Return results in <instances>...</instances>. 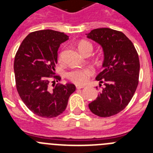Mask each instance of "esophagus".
I'll return each instance as SVG.
<instances>
[{"mask_svg":"<svg viewBox=\"0 0 153 153\" xmlns=\"http://www.w3.org/2000/svg\"><path fill=\"white\" fill-rule=\"evenodd\" d=\"M83 87H84L83 86H80V85H76V88L78 89V90H79V89L83 88Z\"/></svg>","mask_w":153,"mask_h":153,"instance_id":"esophagus-1","label":"esophagus"}]
</instances>
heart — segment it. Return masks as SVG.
Instances as JSON below:
<instances>
[{"label": "heart", "mask_w": 153, "mask_h": 153, "mask_svg": "<svg viewBox=\"0 0 153 153\" xmlns=\"http://www.w3.org/2000/svg\"><path fill=\"white\" fill-rule=\"evenodd\" d=\"M79 50L80 52L85 54L87 51L93 50V46L90 43L83 40L79 43ZM62 60V53L60 54V60ZM94 74V70L91 67H86V68H77L74 69L69 71L67 74V76L70 81L72 83L78 85H84L89 81L90 78Z\"/></svg>", "instance_id": "obj_1"}]
</instances>
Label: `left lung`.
Masks as SVG:
<instances>
[{
  "mask_svg": "<svg viewBox=\"0 0 153 153\" xmlns=\"http://www.w3.org/2000/svg\"><path fill=\"white\" fill-rule=\"evenodd\" d=\"M87 37L103 49V70L96 79L100 82V86L102 83L105 85L89 108L98 117H112L125 109L137 88L140 67L138 53L121 31L98 28L90 31Z\"/></svg>",
  "mask_w": 153,
  "mask_h": 153,
  "instance_id": "left-lung-1",
  "label": "left lung"
}]
</instances>
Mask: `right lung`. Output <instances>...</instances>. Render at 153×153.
Returning <instances> with one entry per match:
<instances>
[{
    "label": "right lung",
    "mask_w": 153,
    "mask_h": 153,
    "mask_svg": "<svg viewBox=\"0 0 153 153\" xmlns=\"http://www.w3.org/2000/svg\"><path fill=\"white\" fill-rule=\"evenodd\" d=\"M68 39L59 31L36 30L25 37L16 53L13 70L17 90L27 107L39 117L53 118L63 113L76 90L72 83H54L52 89L49 86L51 79H61L55 75L54 67L60 45Z\"/></svg>",
    "instance_id": "right-lung-1"
}]
</instances>
